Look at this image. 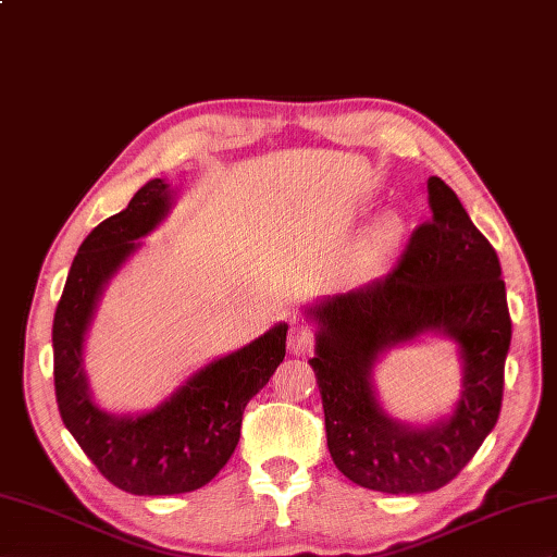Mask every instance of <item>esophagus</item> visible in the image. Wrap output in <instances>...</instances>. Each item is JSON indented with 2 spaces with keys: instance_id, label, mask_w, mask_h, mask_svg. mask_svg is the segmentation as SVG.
I'll return each instance as SVG.
<instances>
[{
  "instance_id": "esophagus-1",
  "label": "esophagus",
  "mask_w": 557,
  "mask_h": 557,
  "mask_svg": "<svg viewBox=\"0 0 557 557\" xmlns=\"http://www.w3.org/2000/svg\"><path fill=\"white\" fill-rule=\"evenodd\" d=\"M311 345H314V333H311L309 325H305V323L293 325L290 333H288V349H290V355L300 357V355H305V351H309Z\"/></svg>"
}]
</instances>
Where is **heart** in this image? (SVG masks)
<instances>
[{"label":"heart","instance_id":"b5f03b06","mask_svg":"<svg viewBox=\"0 0 557 557\" xmlns=\"http://www.w3.org/2000/svg\"><path fill=\"white\" fill-rule=\"evenodd\" d=\"M401 234H404V224L399 220V214L385 212L381 220L373 224L369 238H366V248H363L366 267L369 269L381 267L399 246Z\"/></svg>","mask_w":557,"mask_h":557}]
</instances>
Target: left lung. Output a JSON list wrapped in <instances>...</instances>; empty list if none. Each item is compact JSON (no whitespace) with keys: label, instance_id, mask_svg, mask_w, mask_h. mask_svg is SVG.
<instances>
[{"label":"left lung","instance_id":"obj_1","mask_svg":"<svg viewBox=\"0 0 557 557\" xmlns=\"http://www.w3.org/2000/svg\"><path fill=\"white\" fill-rule=\"evenodd\" d=\"M428 202L432 216L385 278L305 307L317 325L309 366L333 463L355 484L385 494L449 484L494 430L504 399L512 331L498 255L440 176L428 180ZM425 334L459 345L465 381L449 417L411 426L376 401L372 369L389 348Z\"/></svg>","mask_w":557,"mask_h":557}]
</instances>
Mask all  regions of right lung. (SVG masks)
<instances>
[{
    "label": "right lung",
    "instance_id": "right-lung-1",
    "mask_svg": "<svg viewBox=\"0 0 557 557\" xmlns=\"http://www.w3.org/2000/svg\"><path fill=\"white\" fill-rule=\"evenodd\" d=\"M170 184L151 180L79 246L53 314V385L63 425L117 490L137 496L206 486L232 458L243 411L286 357L288 323L202 366L156 409L115 416L94 401L85 335L108 283L172 210Z\"/></svg>",
    "mask_w": 557,
    "mask_h": 557
}]
</instances>
